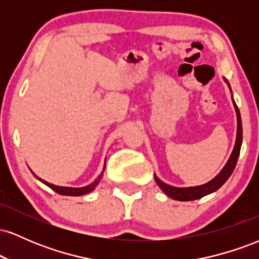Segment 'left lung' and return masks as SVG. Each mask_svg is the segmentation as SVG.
I'll use <instances>...</instances> for the list:
<instances>
[{"label":"left lung","instance_id":"left-lung-1","mask_svg":"<svg viewBox=\"0 0 259 259\" xmlns=\"http://www.w3.org/2000/svg\"><path fill=\"white\" fill-rule=\"evenodd\" d=\"M224 81L227 82V85L230 89L231 91L230 84L225 78ZM233 100V105L235 108V113H236V120H237V129H236V140H235V145L233 148V152H231L230 157H229L228 162L225 163V165L223 167V169L219 171L218 174L213 178L212 180H209L206 184H202V185H197V186H189V187H178V186H173L169 185V184L164 183L154 174V180H156L157 185L159 186V189L164 192L165 195L169 196L170 198L177 201H194V200H198V198L203 197V196H207L212 192L217 191L218 189L224 185V183L227 181L229 178H230L231 173L234 171L235 165H236L237 159H239V154H240V150H241V144H242V123H241V115H240V111L237 108L236 103H235L234 97H231Z\"/></svg>","mask_w":259,"mask_h":259}]
</instances>
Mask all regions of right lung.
Masks as SVG:
<instances>
[{
    "instance_id": "1",
    "label": "right lung",
    "mask_w": 259,
    "mask_h": 259,
    "mask_svg": "<svg viewBox=\"0 0 259 259\" xmlns=\"http://www.w3.org/2000/svg\"><path fill=\"white\" fill-rule=\"evenodd\" d=\"M105 169H106V160H105V165H103V170L102 173L99 175V178H97L96 180L92 181L91 184H89V185L86 186H82V187H69V186H58V185H55V184H51L49 183V181L41 179V178H38L36 174H34V171H31L32 174H34V177L36 178L38 181H41V183L45 184L46 186H49L50 189H52L53 191L57 192L59 195H63V196H81V195H86V194H90L91 191H94L95 189H96V186L99 185L101 179H102V175L105 173Z\"/></svg>"
}]
</instances>
